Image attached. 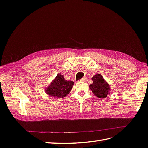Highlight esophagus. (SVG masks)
Listing matches in <instances>:
<instances>
[{"instance_id": "esophagus-1", "label": "esophagus", "mask_w": 148, "mask_h": 148, "mask_svg": "<svg viewBox=\"0 0 148 148\" xmlns=\"http://www.w3.org/2000/svg\"><path fill=\"white\" fill-rule=\"evenodd\" d=\"M87 81H88V79L86 77H84V78H82V79L79 80V82H86Z\"/></svg>"}]
</instances>
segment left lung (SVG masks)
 <instances>
[{
  "instance_id": "obj_1",
  "label": "left lung",
  "mask_w": 148,
  "mask_h": 148,
  "mask_svg": "<svg viewBox=\"0 0 148 148\" xmlns=\"http://www.w3.org/2000/svg\"><path fill=\"white\" fill-rule=\"evenodd\" d=\"M93 83L89 85V88L92 93L99 98H106L110 94V88L108 83L101 74H96L92 77Z\"/></svg>"
}]
</instances>
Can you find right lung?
Here are the masks:
<instances>
[{
  "instance_id": "1",
  "label": "right lung",
  "mask_w": 148,
  "mask_h": 148,
  "mask_svg": "<svg viewBox=\"0 0 148 148\" xmlns=\"http://www.w3.org/2000/svg\"><path fill=\"white\" fill-rule=\"evenodd\" d=\"M73 84L72 81H66L63 75L59 73L51 84L46 88V92L54 97H64L71 91Z\"/></svg>"
}]
</instances>
